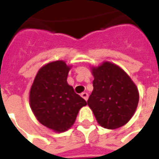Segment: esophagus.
Listing matches in <instances>:
<instances>
[{"label":"esophagus","instance_id":"1","mask_svg":"<svg viewBox=\"0 0 159 159\" xmlns=\"http://www.w3.org/2000/svg\"><path fill=\"white\" fill-rule=\"evenodd\" d=\"M81 96L83 97V99H84V100L87 101V100H88V99H89V93H86V92H84V93H83L82 94H81Z\"/></svg>","mask_w":159,"mask_h":159}]
</instances>
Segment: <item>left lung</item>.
Returning a JSON list of instances; mask_svg holds the SVG:
<instances>
[{"label":"left lung","instance_id":"obj_1","mask_svg":"<svg viewBox=\"0 0 159 159\" xmlns=\"http://www.w3.org/2000/svg\"><path fill=\"white\" fill-rule=\"evenodd\" d=\"M93 90L88 100L100 126L115 129L126 124L136 110L135 84L118 66L110 62L92 69Z\"/></svg>","mask_w":159,"mask_h":159}]
</instances>
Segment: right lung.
I'll return each mask as SVG.
<instances>
[{
	"label": "right lung",
	"mask_w": 159,
	"mask_h": 159,
	"mask_svg": "<svg viewBox=\"0 0 159 159\" xmlns=\"http://www.w3.org/2000/svg\"><path fill=\"white\" fill-rule=\"evenodd\" d=\"M69 66L54 61L39 70L30 93L33 113L42 123L56 132H64L76 120L86 100L75 93L67 83Z\"/></svg>",
	"instance_id": "add662e5"
}]
</instances>
